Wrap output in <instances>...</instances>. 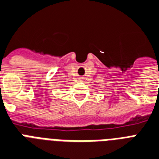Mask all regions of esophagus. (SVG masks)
Here are the masks:
<instances>
[{"label":"esophagus","instance_id":"1","mask_svg":"<svg viewBox=\"0 0 159 159\" xmlns=\"http://www.w3.org/2000/svg\"><path fill=\"white\" fill-rule=\"evenodd\" d=\"M82 78H83V77H78V79H79V80H80V81H81V80H82Z\"/></svg>","mask_w":159,"mask_h":159}]
</instances>
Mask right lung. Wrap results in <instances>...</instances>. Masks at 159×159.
I'll list each match as a JSON object with an SVG mask.
<instances>
[{"mask_svg":"<svg viewBox=\"0 0 159 159\" xmlns=\"http://www.w3.org/2000/svg\"><path fill=\"white\" fill-rule=\"evenodd\" d=\"M0 86H1V85H0Z\"/></svg>","mask_w":159,"mask_h":159,"instance_id":"add662e5","label":"right lung"}]
</instances>
